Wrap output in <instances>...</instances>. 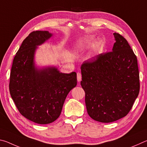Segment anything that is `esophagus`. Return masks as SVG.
Instances as JSON below:
<instances>
[{"label": "esophagus", "mask_w": 147, "mask_h": 147, "mask_svg": "<svg viewBox=\"0 0 147 147\" xmlns=\"http://www.w3.org/2000/svg\"><path fill=\"white\" fill-rule=\"evenodd\" d=\"M77 80L78 82H80L82 80V74L80 73H77Z\"/></svg>", "instance_id": "34e87169"}]
</instances>
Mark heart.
Wrapping results in <instances>:
<instances>
[{"label": "heart", "mask_w": 147, "mask_h": 147, "mask_svg": "<svg viewBox=\"0 0 147 147\" xmlns=\"http://www.w3.org/2000/svg\"><path fill=\"white\" fill-rule=\"evenodd\" d=\"M89 42H90V40H88V41H86V43H89ZM78 48H79V49L80 50H81V51H83V50L84 49V48H85V46H84V43H80L78 45ZM98 48H96V49H95V51H98Z\"/></svg>", "instance_id": "heart-1"}]
</instances>
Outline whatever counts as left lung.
Returning <instances> with one entry per match:
<instances>
[{
  "instance_id": "left-lung-1",
  "label": "left lung",
  "mask_w": 147,
  "mask_h": 147,
  "mask_svg": "<svg viewBox=\"0 0 147 147\" xmlns=\"http://www.w3.org/2000/svg\"><path fill=\"white\" fill-rule=\"evenodd\" d=\"M112 51L84 61L81 86L88 115L100 123L125 117L138 97L140 83L137 57L123 36L113 34Z\"/></svg>"
}]
</instances>
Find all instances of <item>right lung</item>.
Instances as JSON below:
<instances>
[{
	"mask_svg": "<svg viewBox=\"0 0 147 147\" xmlns=\"http://www.w3.org/2000/svg\"><path fill=\"white\" fill-rule=\"evenodd\" d=\"M52 36L48 31H34L24 39L13 58L9 79V93L20 113L40 124L59 117L67 96L77 84L75 72L65 74L55 67H35L37 46Z\"/></svg>",
	"mask_w": 147,
	"mask_h": 147,
	"instance_id": "right-lung-1",
	"label": "right lung"
}]
</instances>
